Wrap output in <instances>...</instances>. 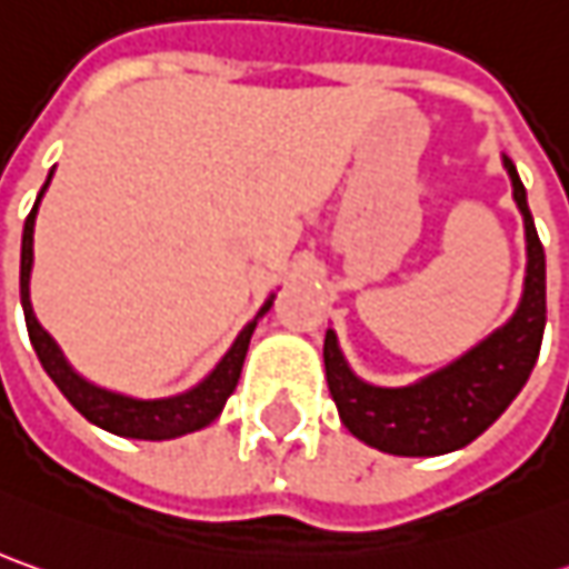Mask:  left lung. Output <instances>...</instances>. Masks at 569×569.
Segmentation results:
<instances>
[{
	"instance_id": "8db88e82",
	"label": "left lung",
	"mask_w": 569,
	"mask_h": 569,
	"mask_svg": "<svg viewBox=\"0 0 569 569\" xmlns=\"http://www.w3.org/2000/svg\"><path fill=\"white\" fill-rule=\"evenodd\" d=\"M503 169L526 229V280L517 311L460 359L406 387L362 381L346 362L337 330L323 337V371L346 428L393 457H441L479 438L529 381L545 333V248L529 213L526 188L510 157Z\"/></svg>"
}]
</instances>
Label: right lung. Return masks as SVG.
Instances as JSON below:
<instances>
[{
  "mask_svg": "<svg viewBox=\"0 0 569 569\" xmlns=\"http://www.w3.org/2000/svg\"><path fill=\"white\" fill-rule=\"evenodd\" d=\"M52 169L47 182L40 188L33 210L24 220V232H21V308H24V321H28L30 346L37 352V359L43 365V371L50 375L52 383L62 390V397L84 416L93 421L97 428H103L109 435L119 438H134V441H169V438H182L191 431H201L210 421L223 412L226 400L232 397L242 365H246L248 343L258 321L264 318L273 305V296L261 305V311L242 327V333L236 337V343L226 349V356L217 362V368L207 375L204 381H198L186 393L176 397H160V400H138V397H126L107 387H97L88 378H81L66 359V352L52 340L50 333L40 327L33 305H30V270H33V223H37V207L43 201L47 188H50Z\"/></svg>",
  "mask_w": 569,
  "mask_h": 569,
  "instance_id": "obj_1",
  "label": "right lung"
}]
</instances>
